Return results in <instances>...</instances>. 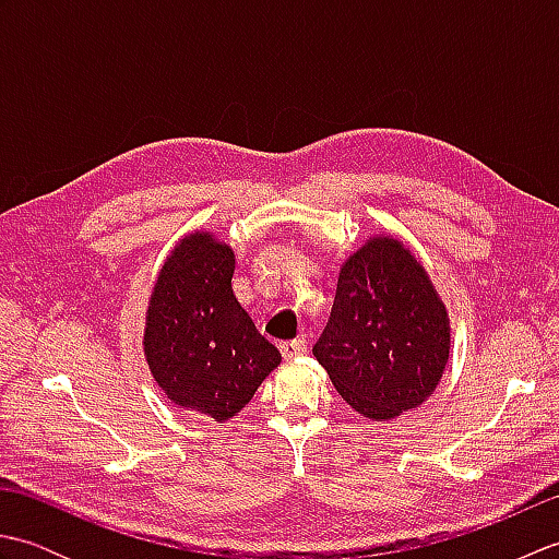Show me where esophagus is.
<instances>
[{"label": "esophagus", "instance_id": "1", "mask_svg": "<svg viewBox=\"0 0 559 559\" xmlns=\"http://www.w3.org/2000/svg\"><path fill=\"white\" fill-rule=\"evenodd\" d=\"M281 353H283V358H298V355L307 353V338L283 341L281 343Z\"/></svg>", "mask_w": 559, "mask_h": 559}]
</instances>
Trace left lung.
I'll return each mask as SVG.
<instances>
[{"mask_svg":"<svg viewBox=\"0 0 559 559\" xmlns=\"http://www.w3.org/2000/svg\"><path fill=\"white\" fill-rule=\"evenodd\" d=\"M312 353L365 418H396L432 394L449 360L447 310L399 240L374 237L343 264Z\"/></svg>","mask_w":559,"mask_h":559,"instance_id":"obj_1","label":"left lung"}]
</instances>
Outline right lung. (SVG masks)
I'll list each match as a JSON object with an SVG mask.
<instances>
[{
	"label": "right lung",
	"instance_id": "add662e5",
	"mask_svg": "<svg viewBox=\"0 0 559 559\" xmlns=\"http://www.w3.org/2000/svg\"><path fill=\"white\" fill-rule=\"evenodd\" d=\"M235 254L209 233L175 247L151 295L144 350L177 406L213 420L240 413L281 353L259 334L233 290Z\"/></svg>",
	"mask_w": 559,
	"mask_h": 559
}]
</instances>
